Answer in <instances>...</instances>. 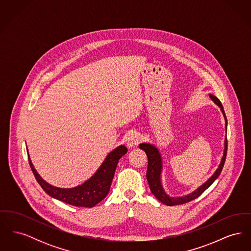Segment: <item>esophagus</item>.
<instances>
[{"label":"esophagus","instance_id":"34e87169","mask_svg":"<svg viewBox=\"0 0 251 251\" xmlns=\"http://www.w3.org/2000/svg\"><path fill=\"white\" fill-rule=\"evenodd\" d=\"M141 140H142V136L140 135V133L134 131V132L131 133L129 135V137L127 138V146L129 148L135 147V146H137L138 144L141 142Z\"/></svg>","mask_w":251,"mask_h":251}]
</instances>
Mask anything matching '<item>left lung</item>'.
<instances>
[{
  "label": "left lung",
  "mask_w": 251,
  "mask_h": 251,
  "mask_svg": "<svg viewBox=\"0 0 251 251\" xmlns=\"http://www.w3.org/2000/svg\"><path fill=\"white\" fill-rule=\"evenodd\" d=\"M210 98L215 101V103L221 108V111L225 117L226 120V128H227V118L225 115V111L223 105L221 103V101L214 95L210 94ZM139 148L141 150H143L146 152V154L148 156V169H147V179L151 188V193L155 196L156 199L164 204H166L167 206H174V205H180V204H184V203L189 202L193 200L199 198L203 192L205 191L215 179H217V177L220 175L225 161H226V156H227V140L226 137L225 140V150H224V154L222 157L221 163L219 165L218 168L216 169L215 173L213 174V176L208 179L206 182H204L201 186H200L196 191L193 192L191 194L181 197V198H173V197H169L168 195L166 194V192L164 191L162 183H161V171H162V159L161 155L158 151V150L155 147H153L152 145L150 144L142 143L139 145Z\"/></svg>",
  "instance_id": "obj_1"
}]
</instances>
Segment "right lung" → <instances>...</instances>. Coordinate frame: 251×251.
Segmentation results:
<instances>
[{"label": "right lung", "mask_w": 251, "mask_h": 251, "mask_svg": "<svg viewBox=\"0 0 251 251\" xmlns=\"http://www.w3.org/2000/svg\"><path fill=\"white\" fill-rule=\"evenodd\" d=\"M127 151L125 146H120L115 149L108 154L102 165L90 179H87L82 185L74 188H58L51 186L37 174L29 154L28 160L37 182L49 196L73 206L90 208L100 202L107 196L119 160L127 153Z\"/></svg>", "instance_id": "1"}]
</instances>
